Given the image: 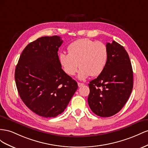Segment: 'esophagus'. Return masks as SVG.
Wrapping results in <instances>:
<instances>
[{"instance_id":"1","label":"esophagus","mask_w":148,"mask_h":148,"mask_svg":"<svg viewBox=\"0 0 148 148\" xmlns=\"http://www.w3.org/2000/svg\"><path fill=\"white\" fill-rule=\"evenodd\" d=\"M77 84H78V86H79V87H82V86H84V84H83V83H81V82H78Z\"/></svg>"}]
</instances>
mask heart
<instances>
[{"instance_id": "obj_1", "label": "heart", "mask_w": 148, "mask_h": 148, "mask_svg": "<svg viewBox=\"0 0 148 148\" xmlns=\"http://www.w3.org/2000/svg\"><path fill=\"white\" fill-rule=\"evenodd\" d=\"M68 54H59V62L65 73L73 76L79 67L80 79L97 76L105 68L108 59V49L102 42L88 38L75 41L67 47Z\"/></svg>"}]
</instances>
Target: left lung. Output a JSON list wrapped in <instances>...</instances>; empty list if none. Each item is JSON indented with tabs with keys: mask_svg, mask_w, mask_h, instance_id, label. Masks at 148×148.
<instances>
[{
	"mask_svg": "<svg viewBox=\"0 0 148 148\" xmlns=\"http://www.w3.org/2000/svg\"><path fill=\"white\" fill-rule=\"evenodd\" d=\"M108 59L105 68L88 84V103L101 117L115 115L127 102L133 87V73L128 53L115 41L107 43Z\"/></svg>",
	"mask_w": 148,
	"mask_h": 148,
	"instance_id": "obj_1",
	"label": "left lung"
}]
</instances>
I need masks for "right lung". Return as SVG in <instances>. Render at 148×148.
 Wrapping results in <instances>:
<instances>
[{
	"mask_svg": "<svg viewBox=\"0 0 148 148\" xmlns=\"http://www.w3.org/2000/svg\"><path fill=\"white\" fill-rule=\"evenodd\" d=\"M62 43L58 36L39 38L25 48L15 68L21 99L32 112L45 118L64 112L78 88L59 62Z\"/></svg>",
	"mask_w": 148,
	"mask_h": 148,
	"instance_id": "add662e5",
	"label": "right lung"
}]
</instances>
